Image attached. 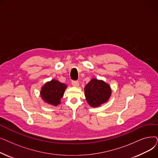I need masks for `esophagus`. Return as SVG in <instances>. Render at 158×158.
<instances>
[{
	"instance_id": "34e87169",
	"label": "esophagus",
	"mask_w": 158,
	"mask_h": 158,
	"mask_svg": "<svg viewBox=\"0 0 158 158\" xmlns=\"http://www.w3.org/2000/svg\"><path fill=\"white\" fill-rule=\"evenodd\" d=\"M72 85L73 86H76V87H78L79 85V82L77 81H72Z\"/></svg>"
}]
</instances>
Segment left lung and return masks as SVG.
Masks as SVG:
<instances>
[{
    "label": "left lung",
    "mask_w": 158,
    "mask_h": 158,
    "mask_svg": "<svg viewBox=\"0 0 158 158\" xmlns=\"http://www.w3.org/2000/svg\"><path fill=\"white\" fill-rule=\"evenodd\" d=\"M85 93L88 104L92 107H98L108 101L111 90L103 81L93 79L86 85Z\"/></svg>",
    "instance_id": "obj_1"
}]
</instances>
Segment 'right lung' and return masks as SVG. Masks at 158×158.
<instances>
[{
    "instance_id": "1",
    "label": "right lung",
    "mask_w": 158,
    "mask_h": 158,
    "mask_svg": "<svg viewBox=\"0 0 158 158\" xmlns=\"http://www.w3.org/2000/svg\"><path fill=\"white\" fill-rule=\"evenodd\" d=\"M66 87L67 86L66 85L53 79L47 82L41 88V97L45 102L56 106L60 104V100Z\"/></svg>"
}]
</instances>
